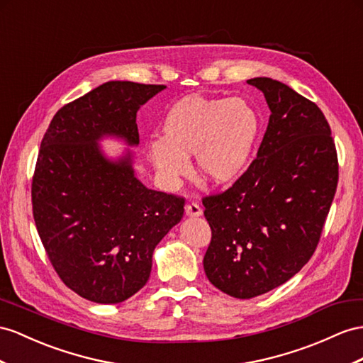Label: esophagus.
Wrapping results in <instances>:
<instances>
[{"label": "esophagus", "instance_id": "obj_1", "mask_svg": "<svg viewBox=\"0 0 363 363\" xmlns=\"http://www.w3.org/2000/svg\"><path fill=\"white\" fill-rule=\"evenodd\" d=\"M185 213H187V216H201L202 208L199 207V203L191 202V203H187V206H185Z\"/></svg>", "mask_w": 363, "mask_h": 363}]
</instances>
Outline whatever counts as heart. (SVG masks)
<instances>
[{
	"label": "heart",
	"mask_w": 363,
	"mask_h": 363,
	"mask_svg": "<svg viewBox=\"0 0 363 363\" xmlns=\"http://www.w3.org/2000/svg\"><path fill=\"white\" fill-rule=\"evenodd\" d=\"M162 143L148 147L162 178L173 182L190 170L189 157L213 185H230L247 170L261 132V118L252 104L235 98H184L162 123Z\"/></svg>",
	"instance_id": "b5f03b06"
}]
</instances>
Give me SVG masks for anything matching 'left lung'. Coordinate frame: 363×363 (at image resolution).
<instances>
[{
	"instance_id": "left-lung-1",
	"label": "left lung",
	"mask_w": 363,
	"mask_h": 363,
	"mask_svg": "<svg viewBox=\"0 0 363 363\" xmlns=\"http://www.w3.org/2000/svg\"><path fill=\"white\" fill-rule=\"evenodd\" d=\"M247 82L272 111L257 157L228 190L202 199L211 228L203 270L238 299L268 293L310 261L339 181L322 110L276 79Z\"/></svg>"
}]
</instances>
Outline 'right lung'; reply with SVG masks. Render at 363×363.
Here are the masks:
<instances>
[{"label": "right lung", "instance_id": "1", "mask_svg": "<svg viewBox=\"0 0 363 363\" xmlns=\"http://www.w3.org/2000/svg\"><path fill=\"white\" fill-rule=\"evenodd\" d=\"M165 86L108 81L61 107L45 132L32 181L36 230L72 291L119 303L147 284L161 239L184 215L185 199L147 189L133 155L102 153L99 139L139 144L136 113Z\"/></svg>", "mask_w": 363, "mask_h": 363}]
</instances>
